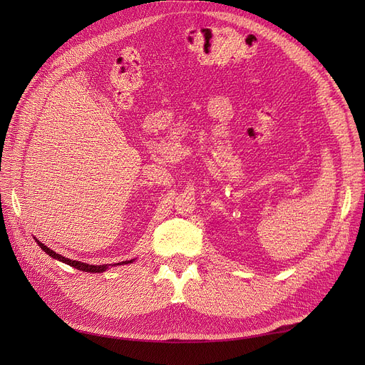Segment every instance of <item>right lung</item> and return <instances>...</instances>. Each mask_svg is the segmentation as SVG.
Segmentation results:
<instances>
[{
	"label": "right lung",
	"instance_id": "obj_1",
	"mask_svg": "<svg viewBox=\"0 0 365 365\" xmlns=\"http://www.w3.org/2000/svg\"><path fill=\"white\" fill-rule=\"evenodd\" d=\"M36 242H38V245H40L43 250L48 255V256H51L53 259H57L59 262H63V263H66V264H69V266H72V267H76V269H80V271H84V272H103V271H106L109 266H117V264H121V263H131L133 260H127V262H121V263H115V264H88V263H83V262H78V260H71V259H66V257H63V256H61V255H57L56 252H53L51 248H48L47 245H44L41 241H38V240H35Z\"/></svg>",
	"mask_w": 365,
	"mask_h": 365
}]
</instances>
